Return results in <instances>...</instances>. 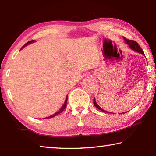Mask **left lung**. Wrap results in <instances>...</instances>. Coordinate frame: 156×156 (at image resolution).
Wrapping results in <instances>:
<instances>
[{"label": "left lung", "instance_id": "left-lung-1", "mask_svg": "<svg viewBox=\"0 0 156 156\" xmlns=\"http://www.w3.org/2000/svg\"><path fill=\"white\" fill-rule=\"evenodd\" d=\"M123 38H124V39H125V43L127 44H129V47H130V48L131 49H133V50H134V51H136L138 52V53H140V54L144 55L143 51H142V49H141V47H140L138 43H137L136 41H133V40H129V39L125 38V37H123ZM94 105L95 107H96V108H98V109H100V111H102V112H103L105 113H109V112H107V111H105V110H103L102 109H101V107H100L99 105L96 103V100H95V98H94ZM122 113H120L119 114H122Z\"/></svg>", "mask_w": 156, "mask_h": 156}]
</instances>
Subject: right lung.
I'll use <instances>...</instances> for the list:
<instances>
[{"label":"right lung","mask_w":156,"mask_h":156,"mask_svg":"<svg viewBox=\"0 0 156 156\" xmlns=\"http://www.w3.org/2000/svg\"><path fill=\"white\" fill-rule=\"evenodd\" d=\"M33 42H34V40H32V41H29V42H27V43H26L24 46H23L22 47V48L21 49H23V47H24L25 46H26V45H27L28 44H30V43H33ZM67 96L66 97V100H65V103H64V105H62V107H61V109H60L58 112H57L56 113H55L54 115H50V116H49V117H47V118H45V119H47V118H53V117H54V116H56V115H58V114H59V113H61L63 110H64L65 109V107H67Z\"/></svg>","instance_id":"right-lung-1"}]
</instances>
